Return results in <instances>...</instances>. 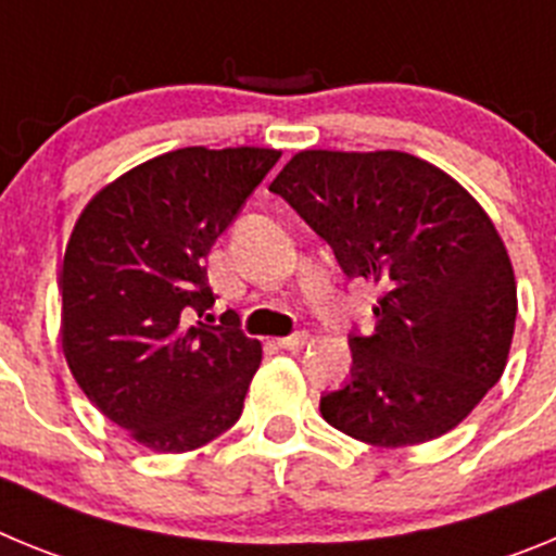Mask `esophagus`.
Returning <instances> with one entry per match:
<instances>
[{"label": "esophagus", "mask_w": 556, "mask_h": 556, "mask_svg": "<svg viewBox=\"0 0 556 556\" xmlns=\"http://www.w3.org/2000/svg\"><path fill=\"white\" fill-rule=\"evenodd\" d=\"M306 342H308V333L306 331H294V333H289V337L278 339V345L287 348V351H301V348L306 345Z\"/></svg>", "instance_id": "34e87169"}]
</instances>
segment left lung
Segmentation results:
<instances>
[{
    "label": "left lung",
    "mask_w": 556,
    "mask_h": 556,
    "mask_svg": "<svg viewBox=\"0 0 556 556\" xmlns=\"http://www.w3.org/2000/svg\"><path fill=\"white\" fill-rule=\"evenodd\" d=\"M326 239L345 278L381 289L376 331L353 328L351 378L323 392L333 429L397 448L462 424L507 365L513 264L481 205L406 152H298L269 184Z\"/></svg>",
    "instance_id": "8db88e82"
}]
</instances>
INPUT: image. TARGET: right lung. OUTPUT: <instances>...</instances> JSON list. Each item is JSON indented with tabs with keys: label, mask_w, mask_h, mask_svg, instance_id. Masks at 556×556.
<instances>
[{
	"label": "right lung",
	"mask_w": 556,
	"mask_h": 556,
	"mask_svg": "<svg viewBox=\"0 0 556 556\" xmlns=\"http://www.w3.org/2000/svg\"><path fill=\"white\" fill-rule=\"evenodd\" d=\"M278 150L166 152L97 194L63 255V353L88 401L132 440L180 454L228 431L262 365L233 308L214 317L205 255ZM205 316L194 327L190 320Z\"/></svg>",
	"instance_id": "add662e5"
}]
</instances>
